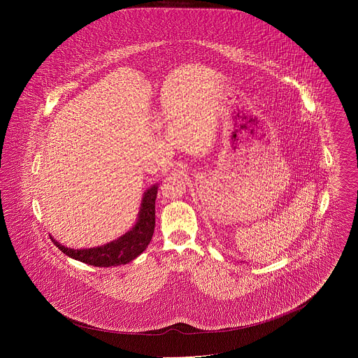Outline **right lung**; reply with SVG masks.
<instances>
[{
  "label": "right lung",
  "mask_w": 358,
  "mask_h": 358,
  "mask_svg": "<svg viewBox=\"0 0 358 358\" xmlns=\"http://www.w3.org/2000/svg\"><path fill=\"white\" fill-rule=\"evenodd\" d=\"M155 199L157 187H150L142 200L139 217L134 228L118 240L111 241L102 247L87 250H69L57 241L53 243L66 255L95 267H113L131 262L141 255L149 245L155 227Z\"/></svg>",
  "instance_id": "obj_1"
}]
</instances>
